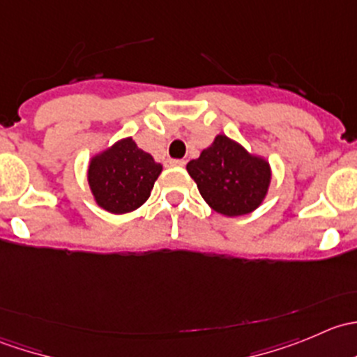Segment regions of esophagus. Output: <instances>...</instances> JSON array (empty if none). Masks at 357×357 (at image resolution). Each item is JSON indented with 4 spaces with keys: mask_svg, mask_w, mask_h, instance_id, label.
I'll return each mask as SVG.
<instances>
[{
    "mask_svg": "<svg viewBox=\"0 0 357 357\" xmlns=\"http://www.w3.org/2000/svg\"><path fill=\"white\" fill-rule=\"evenodd\" d=\"M185 164L186 162L183 160V158H171V160H169V165H174V167H183Z\"/></svg>",
    "mask_w": 357,
    "mask_h": 357,
    "instance_id": "34e87169",
    "label": "esophagus"
}]
</instances>
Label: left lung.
Returning <instances> with one entry per match:
<instances>
[{"label": "left lung", "mask_w": 357, "mask_h": 357, "mask_svg": "<svg viewBox=\"0 0 357 357\" xmlns=\"http://www.w3.org/2000/svg\"><path fill=\"white\" fill-rule=\"evenodd\" d=\"M186 169L204 200L229 218L257 208L271 181L268 162L250 155L225 135H219L199 158L190 160Z\"/></svg>", "instance_id": "8db88e82"}]
</instances>
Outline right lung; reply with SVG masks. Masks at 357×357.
I'll return each mask as SVG.
<instances>
[{
    "label": "right lung",
    "mask_w": 357,
    "mask_h": 357,
    "mask_svg": "<svg viewBox=\"0 0 357 357\" xmlns=\"http://www.w3.org/2000/svg\"><path fill=\"white\" fill-rule=\"evenodd\" d=\"M160 171L162 165L150 153L126 138L93 158L88 181L100 207L112 214H126L145 204Z\"/></svg>",
    "instance_id": "obj_1"
}]
</instances>
